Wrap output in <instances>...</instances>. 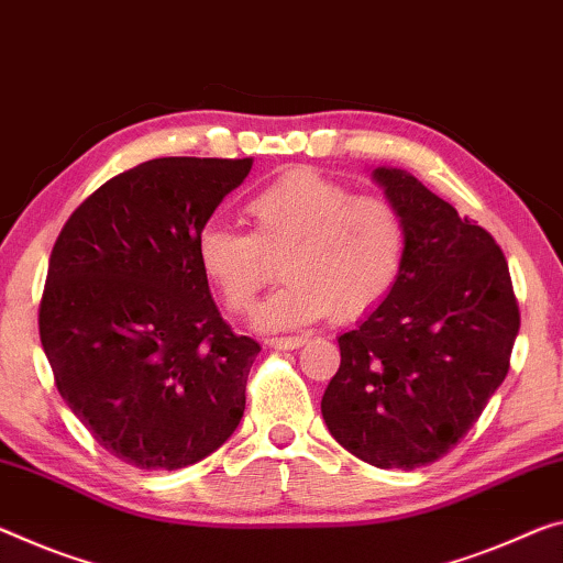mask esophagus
<instances>
[{"mask_svg":"<svg viewBox=\"0 0 563 563\" xmlns=\"http://www.w3.org/2000/svg\"><path fill=\"white\" fill-rule=\"evenodd\" d=\"M307 340H309V334H297V336H272L269 342V347L272 350H297V347H301V344H307Z\"/></svg>","mask_w":563,"mask_h":563,"instance_id":"34e87169","label":"esophagus"}]
</instances>
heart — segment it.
Here are the masks:
<instances>
[{
	"label": "heart",
	"instance_id": "b5f03b06",
	"mask_svg": "<svg viewBox=\"0 0 563 563\" xmlns=\"http://www.w3.org/2000/svg\"><path fill=\"white\" fill-rule=\"evenodd\" d=\"M252 233L203 227L198 266L236 314L254 307L282 256L284 282L262 307L258 330H294L327 317L357 319L383 305L405 266L408 233L383 196H354L340 180L291 170L246 203Z\"/></svg>",
	"mask_w": 563,
	"mask_h": 563
}]
</instances>
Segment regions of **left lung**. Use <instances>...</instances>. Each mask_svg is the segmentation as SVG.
I'll list each match as a JSON object with an SVG mask.
<instances>
[{
    "label": "left lung",
    "instance_id": "1",
    "mask_svg": "<svg viewBox=\"0 0 563 563\" xmlns=\"http://www.w3.org/2000/svg\"><path fill=\"white\" fill-rule=\"evenodd\" d=\"M408 233L395 289L340 334L322 397L336 443L377 468L435 463L481 418L521 327L506 256L486 229L402 168H375Z\"/></svg>",
    "mask_w": 563,
    "mask_h": 563
}]
</instances>
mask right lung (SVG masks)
<instances>
[{
    "instance_id": "right-lung-1",
    "label": "right lung",
    "mask_w": 563,
    "mask_h": 563,
    "mask_svg": "<svg viewBox=\"0 0 563 563\" xmlns=\"http://www.w3.org/2000/svg\"><path fill=\"white\" fill-rule=\"evenodd\" d=\"M252 158H155L77 206L52 246L40 340L92 438L143 471L211 455L244 418L252 336L223 322L196 239Z\"/></svg>"
}]
</instances>
